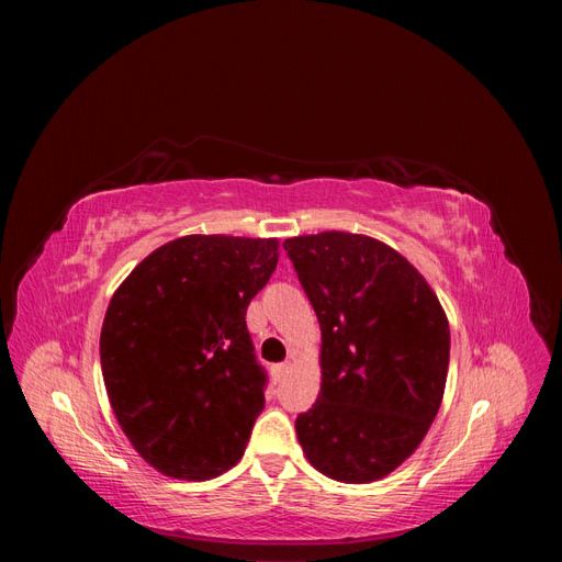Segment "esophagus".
<instances>
[{"label": "esophagus", "mask_w": 562, "mask_h": 562, "mask_svg": "<svg viewBox=\"0 0 562 562\" xmlns=\"http://www.w3.org/2000/svg\"><path fill=\"white\" fill-rule=\"evenodd\" d=\"M288 368H291V366H288V363H279V366L271 368V378H274V382H281V380L285 378Z\"/></svg>", "instance_id": "obj_1"}]
</instances>
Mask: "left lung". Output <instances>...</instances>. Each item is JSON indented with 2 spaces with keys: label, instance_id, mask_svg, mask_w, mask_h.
<instances>
[{
  "label": "left lung",
  "instance_id": "8db88e82",
  "mask_svg": "<svg viewBox=\"0 0 562 562\" xmlns=\"http://www.w3.org/2000/svg\"><path fill=\"white\" fill-rule=\"evenodd\" d=\"M321 326V391L295 422L310 464L372 483L411 457L443 401L450 326L398 250L366 234L285 239Z\"/></svg>",
  "mask_w": 562,
  "mask_h": 562
}]
</instances>
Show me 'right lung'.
Here are the masks:
<instances>
[{"instance_id":"obj_1","label":"right lung","mask_w":562,"mask_h":562,"mask_svg":"<svg viewBox=\"0 0 562 562\" xmlns=\"http://www.w3.org/2000/svg\"><path fill=\"white\" fill-rule=\"evenodd\" d=\"M279 262V239L190 234L116 288L100 366L119 427L149 467L206 481L244 457L265 407L246 310Z\"/></svg>"}]
</instances>
